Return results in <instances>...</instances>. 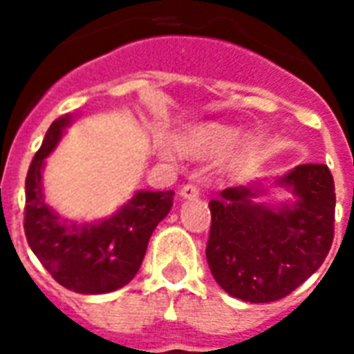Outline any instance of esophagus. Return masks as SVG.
<instances>
[{"label": "esophagus", "mask_w": 354, "mask_h": 354, "mask_svg": "<svg viewBox=\"0 0 354 354\" xmlns=\"http://www.w3.org/2000/svg\"><path fill=\"white\" fill-rule=\"evenodd\" d=\"M179 196L185 199H194L199 196V188L198 185H194V183H187V185H183L179 190Z\"/></svg>", "instance_id": "esophagus-1"}]
</instances>
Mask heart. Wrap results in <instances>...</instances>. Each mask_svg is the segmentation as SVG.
<instances>
[{
	"mask_svg": "<svg viewBox=\"0 0 354 354\" xmlns=\"http://www.w3.org/2000/svg\"><path fill=\"white\" fill-rule=\"evenodd\" d=\"M233 140V132L225 127H205L199 132H196L185 145L183 151L185 155L192 156V158H205V156H212L220 153L222 149H225Z\"/></svg>",
	"mask_w": 354,
	"mask_h": 354,
	"instance_id": "b5f03b06",
	"label": "heart"
}]
</instances>
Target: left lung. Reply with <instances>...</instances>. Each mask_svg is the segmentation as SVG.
I'll list each match as a JSON object with an SVG mask.
<instances>
[{
  "instance_id": "1",
  "label": "left lung",
  "mask_w": 354,
  "mask_h": 354,
  "mask_svg": "<svg viewBox=\"0 0 354 354\" xmlns=\"http://www.w3.org/2000/svg\"><path fill=\"white\" fill-rule=\"evenodd\" d=\"M293 203H256L263 188L230 187L209 201L207 263L218 286L244 302L288 297L317 270L334 239L336 192L325 164H300L276 180Z\"/></svg>"
}]
</instances>
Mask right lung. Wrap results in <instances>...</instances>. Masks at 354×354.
<instances>
[{
	"label": "right lung",
	"instance_id": "add662e5",
	"mask_svg": "<svg viewBox=\"0 0 354 354\" xmlns=\"http://www.w3.org/2000/svg\"><path fill=\"white\" fill-rule=\"evenodd\" d=\"M73 117L50 124L26 177L24 231L33 254L57 283L74 293H110L127 286L142 267L147 243L171 211L174 190H140L113 216L78 224L66 222L44 201L42 169Z\"/></svg>",
	"mask_w": 354,
	"mask_h": 354
}]
</instances>
